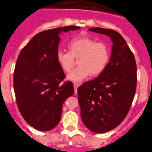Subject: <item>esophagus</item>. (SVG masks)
I'll use <instances>...</instances> for the list:
<instances>
[{"instance_id":"34e87169","label":"esophagus","mask_w":152,"mask_h":152,"mask_svg":"<svg viewBox=\"0 0 152 152\" xmlns=\"http://www.w3.org/2000/svg\"><path fill=\"white\" fill-rule=\"evenodd\" d=\"M79 86V85L78 83H74V90H75V93H77V88Z\"/></svg>"}]
</instances>
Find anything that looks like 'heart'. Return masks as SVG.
Instances as JSON below:
<instances>
[{"label": "heart", "mask_w": 152, "mask_h": 152, "mask_svg": "<svg viewBox=\"0 0 152 152\" xmlns=\"http://www.w3.org/2000/svg\"><path fill=\"white\" fill-rule=\"evenodd\" d=\"M69 52L59 50L56 60L61 68L69 72L76 65L78 66L68 76L71 81H81L91 74L98 76L106 69L110 58V49L107 44L88 37H79L69 44Z\"/></svg>", "instance_id": "obj_1"}]
</instances>
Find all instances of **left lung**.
I'll list each match as a JSON object with an SVG mask.
<instances>
[{
    "instance_id": "left-lung-1",
    "label": "left lung",
    "mask_w": 152,
    "mask_h": 152,
    "mask_svg": "<svg viewBox=\"0 0 152 152\" xmlns=\"http://www.w3.org/2000/svg\"><path fill=\"white\" fill-rule=\"evenodd\" d=\"M88 31L108 36L114 44L104 71L78 88L83 124L91 132L104 133L118 126L129 111L137 89V64L134 53L117 31L103 28Z\"/></svg>"
}]
</instances>
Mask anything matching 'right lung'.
Segmentation results:
<instances>
[{"label":"right lung","mask_w":152,"mask_h":152,"mask_svg":"<svg viewBox=\"0 0 152 152\" xmlns=\"http://www.w3.org/2000/svg\"><path fill=\"white\" fill-rule=\"evenodd\" d=\"M79 26L56 28L38 33L19 53L13 75L17 106L24 120L36 129L47 132L60 121L63 104L74 93L56 60L59 34Z\"/></svg>","instance_id":"obj_1"}]
</instances>
